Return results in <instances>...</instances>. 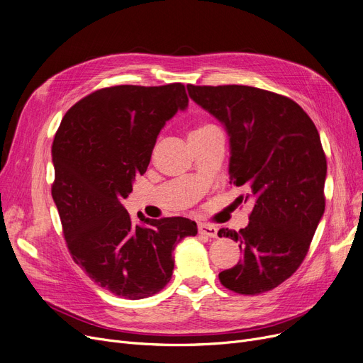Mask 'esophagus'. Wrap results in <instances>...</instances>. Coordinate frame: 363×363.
I'll return each mask as SVG.
<instances>
[{
	"mask_svg": "<svg viewBox=\"0 0 363 363\" xmlns=\"http://www.w3.org/2000/svg\"><path fill=\"white\" fill-rule=\"evenodd\" d=\"M199 233L201 235H206V238H212V239L218 238V228L209 224H199Z\"/></svg>",
	"mask_w": 363,
	"mask_h": 363,
	"instance_id": "obj_1",
	"label": "esophagus"
}]
</instances>
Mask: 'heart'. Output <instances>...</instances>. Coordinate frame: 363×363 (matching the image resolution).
Here are the masks:
<instances>
[{
  "mask_svg": "<svg viewBox=\"0 0 363 363\" xmlns=\"http://www.w3.org/2000/svg\"><path fill=\"white\" fill-rule=\"evenodd\" d=\"M209 128H213V125L212 124H204V125H200V128H197L194 132H201V130H206Z\"/></svg>",
  "mask_w": 363,
  "mask_h": 363,
  "instance_id": "1",
  "label": "heart"
}]
</instances>
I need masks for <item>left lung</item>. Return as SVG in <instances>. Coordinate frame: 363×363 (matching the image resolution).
Listing matches in <instances>:
<instances>
[{
    "instance_id": "8db88e82",
    "label": "left lung",
    "mask_w": 363,
    "mask_h": 363,
    "mask_svg": "<svg viewBox=\"0 0 363 363\" xmlns=\"http://www.w3.org/2000/svg\"><path fill=\"white\" fill-rule=\"evenodd\" d=\"M190 98L225 125L230 182L254 199L247 227L220 228L243 258L219 273L242 295L277 288L303 264L325 212L326 155L316 125L295 101L250 86H193ZM243 200V196H240Z\"/></svg>"
}]
</instances>
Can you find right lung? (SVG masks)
Masks as SVG:
<instances>
[{
  "label": "right lung",
  "mask_w": 363,
  "mask_h": 363,
  "mask_svg": "<svg viewBox=\"0 0 363 363\" xmlns=\"http://www.w3.org/2000/svg\"><path fill=\"white\" fill-rule=\"evenodd\" d=\"M186 106L182 83L105 87L71 106L55 135L52 196L69 254L114 295L140 299L162 291L175 245L197 234L182 216L135 224L121 203L147 172L166 121Z\"/></svg>",
  "instance_id": "add662e5"
}]
</instances>
